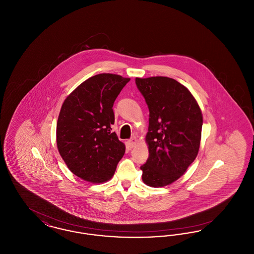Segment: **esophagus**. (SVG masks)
I'll return each mask as SVG.
<instances>
[{"mask_svg":"<svg viewBox=\"0 0 254 254\" xmlns=\"http://www.w3.org/2000/svg\"><path fill=\"white\" fill-rule=\"evenodd\" d=\"M136 143H137V139L135 138V137H133L131 139H129L127 142V145L128 147H134L135 145H136Z\"/></svg>","mask_w":254,"mask_h":254,"instance_id":"obj_1","label":"esophagus"}]
</instances>
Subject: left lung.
Segmentation results:
<instances>
[{"label": "left lung", "instance_id": "left-lung-1", "mask_svg": "<svg viewBox=\"0 0 254 254\" xmlns=\"http://www.w3.org/2000/svg\"><path fill=\"white\" fill-rule=\"evenodd\" d=\"M149 110L145 142L149 156L141 166L145 185L161 188L178 180L198 154L203 115L190 91L163 76L136 78Z\"/></svg>", "mask_w": 254, "mask_h": 254}]
</instances>
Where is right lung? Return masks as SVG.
I'll list each match as a JSON object with an SVG mask.
<instances>
[{
  "instance_id": "1",
  "label": "right lung",
  "mask_w": 254,
  "mask_h": 254,
  "mask_svg": "<svg viewBox=\"0 0 254 254\" xmlns=\"http://www.w3.org/2000/svg\"><path fill=\"white\" fill-rule=\"evenodd\" d=\"M129 78L102 73L85 80L64 100L56 141L67 168L90 183L109 181L125 154V144L112 132L113 104Z\"/></svg>"
}]
</instances>
